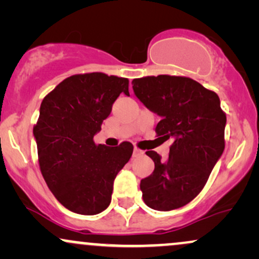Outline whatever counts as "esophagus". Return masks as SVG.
<instances>
[{"label": "esophagus", "mask_w": 259, "mask_h": 259, "mask_svg": "<svg viewBox=\"0 0 259 259\" xmlns=\"http://www.w3.org/2000/svg\"><path fill=\"white\" fill-rule=\"evenodd\" d=\"M144 154V151H141L140 148L135 147L134 148V152H133V157H139V156H142Z\"/></svg>", "instance_id": "34e87169"}]
</instances>
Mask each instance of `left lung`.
<instances>
[{
  "label": "left lung",
  "mask_w": 259,
  "mask_h": 259,
  "mask_svg": "<svg viewBox=\"0 0 259 259\" xmlns=\"http://www.w3.org/2000/svg\"><path fill=\"white\" fill-rule=\"evenodd\" d=\"M133 89L160 117L157 136L173 140L165 162L154 151L146 152L154 170L140 183L142 198L156 210L177 209L200 194L221 158L227 115L214 91L186 76H145L134 79Z\"/></svg>",
  "instance_id": "1"
}]
</instances>
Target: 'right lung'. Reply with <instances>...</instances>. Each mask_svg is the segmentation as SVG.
Returning a JSON list of instances; mask_svg holds the SVG:
<instances>
[{
	"label": "right lung",
	"instance_id": "1",
	"mask_svg": "<svg viewBox=\"0 0 259 259\" xmlns=\"http://www.w3.org/2000/svg\"><path fill=\"white\" fill-rule=\"evenodd\" d=\"M129 80L105 73L75 74L45 96L34 125L38 165L47 186L65 208L94 215L111 203L113 183L133 154L132 142L96 145L95 134Z\"/></svg>",
	"mask_w": 259,
	"mask_h": 259
}]
</instances>
